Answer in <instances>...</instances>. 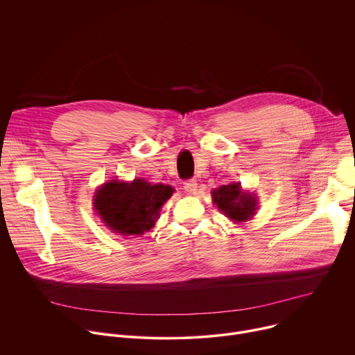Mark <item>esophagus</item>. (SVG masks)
Listing matches in <instances>:
<instances>
[{"instance_id": "34e87169", "label": "esophagus", "mask_w": 355, "mask_h": 355, "mask_svg": "<svg viewBox=\"0 0 355 355\" xmlns=\"http://www.w3.org/2000/svg\"><path fill=\"white\" fill-rule=\"evenodd\" d=\"M196 181L195 180H187L185 182H184V189L187 191V192H189V193H196Z\"/></svg>"}]
</instances>
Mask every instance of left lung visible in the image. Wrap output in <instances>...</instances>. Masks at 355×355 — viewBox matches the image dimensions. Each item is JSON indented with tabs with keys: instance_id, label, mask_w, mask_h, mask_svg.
<instances>
[{
	"instance_id": "left-lung-1",
	"label": "left lung",
	"mask_w": 355,
	"mask_h": 355,
	"mask_svg": "<svg viewBox=\"0 0 355 355\" xmlns=\"http://www.w3.org/2000/svg\"><path fill=\"white\" fill-rule=\"evenodd\" d=\"M214 204L234 222H244L254 215L256 199L248 193H243L239 184L222 185L212 192Z\"/></svg>"
}]
</instances>
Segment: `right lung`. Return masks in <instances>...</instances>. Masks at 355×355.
I'll use <instances>...</instances> for the list:
<instances>
[{
	"instance_id": "right-lung-1",
	"label": "right lung",
	"mask_w": 355,
	"mask_h": 355,
	"mask_svg": "<svg viewBox=\"0 0 355 355\" xmlns=\"http://www.w3.org/2000/svg\"><path fill=\"white\" fill-rule=\"evenodd\" d=\"M173 192L170 185H151L140 178L130 184L115 180L96 191L94 207L111 230L128 236L143 234L153 227Z\"/></svg>"
}]
</instances>
